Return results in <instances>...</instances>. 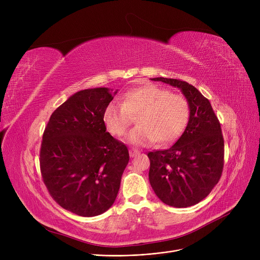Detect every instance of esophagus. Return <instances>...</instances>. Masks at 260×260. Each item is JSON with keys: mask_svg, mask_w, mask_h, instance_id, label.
Here are the masks:
<instances>
[{"mask_svg": "<svg viewBox=\"0 0 260 260\" xmlns=\"http://www.w3.org/2000/svg\"><path fill=\"white\" fill-rule=\"evenodd\" d=\"M139 151L138 149H129V156L132 157V158H134V157H136L137 155H139Z\"/></svg>", "mask_w": 260, "mask_h": 260, "instance_id": "1", "label": "esophagus"}]
</instances>
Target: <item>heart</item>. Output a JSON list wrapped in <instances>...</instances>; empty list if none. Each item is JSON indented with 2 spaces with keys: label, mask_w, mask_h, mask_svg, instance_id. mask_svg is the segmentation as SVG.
I'll return each mask as SVG.
<instances>
[{
  "label": "heart",
  "mask_w": 260,
  "mask_h": 260,
  "mask_svg": "<svg viewBox=\"0 0 260 260\" xmlns=\"http://www.w3.org/2000/svg\"><path fill=\"white\" fill-rule=\"evenodd\" d=\"M189 104L182 94L155 84H144L123 95V104L109 103L103 113L107 131L122 137L137 116L138 126L132 129L127 141L144 146L157 141L167 144L175 141L184 132L189 120Z\"/></svg>",
  "instance_id": "b5f03b06"
}]
</instances>
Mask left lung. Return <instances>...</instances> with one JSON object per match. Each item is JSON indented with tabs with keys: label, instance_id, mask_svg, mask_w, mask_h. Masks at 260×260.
<instances>
[{
	"label": "left lung",
	"instance_id": "left-lung-1",
	"mask_svg": "<svg viewBox=\"0 0 260 260\" xmlns=\"http://www.w3.org/2000/svg\"><path fill=\"white\" fill-rule=\"evenodd\" d=\"M179 88L189 104V120L181 137L165 151L147 154L148 179L157 197L170 207H192L206 198L219 181L224 141L210 101L185 81L153 78Z\"/></svg>",
	"mask_w": 260,
	"mask_h": 260
}]
</instances>
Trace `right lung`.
I'll list each match as a JSON object with an SVG mask.
<instances>
[{
  "mask_svg": "<svg viewBox=\"0 0 260 260\" xmlns=\"http://www.w3.org/2000/svg\"><path fill=\"white\" fill-rule=\"evenodd\" d=\"M116 93L107 87L74 93L51 114L43 134V181L60 207L79 216H98L113 206L129 160L126 145L103 121Z\"/></svg>",
  "mask_w": 260,
  "mask_h": 260,
  "instance_id": "add662e5",
  "label": "right lung"
}]
</instances>
